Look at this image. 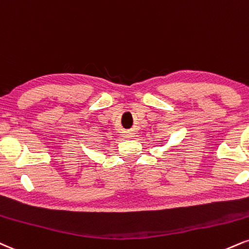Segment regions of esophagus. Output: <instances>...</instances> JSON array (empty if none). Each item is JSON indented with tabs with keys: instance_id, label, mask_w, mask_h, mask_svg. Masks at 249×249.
<instances>
[{
	"instance_id": "obj_1",
	"label": "esophagus",
	"mask_w": 249,
	"mask_h": 249,
	"mask_svg": "<svg viewBox=\"0 0 249 249\" xmlns=\"http://www.w3.org/2000/svg\"><path fill=\"white\" fill-rule=\"evenodd\" d=\"M127 134H131V133H127Z\"/></svg>"
}]
</instances>
